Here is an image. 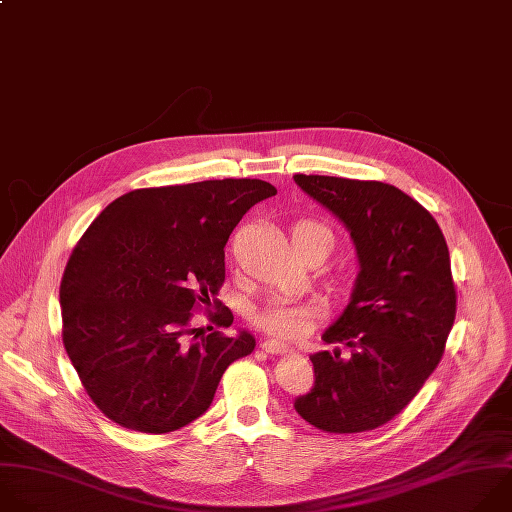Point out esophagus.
<instances>
[{"label":"esophagus","instance_id":"esophagus-1","mask_svg":"<svg viewBox=\"0 0 512 512\" xmlns=\"http://www.w3.org/2000/svg\"><path fill=\"white\" fill-rule=\"evenodd\" d=\"M261 350L267 352V354H287L289 352V346L283 344V342H277V339H265V342H261Z\"/></svg>","mask_w":512,"mask_h":512}]
</instances>
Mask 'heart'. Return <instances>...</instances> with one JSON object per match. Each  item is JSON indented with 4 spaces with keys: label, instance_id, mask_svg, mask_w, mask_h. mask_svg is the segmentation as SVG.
<instances>
[{
    "label": "heart",
    "instance_id": "obj_1",
    "mask_svg": "<svg viewBox=\"0 0 512 512\" xmlns=\"http://www.w3.org/2000/svg\"><path fill=\"white\" fill-rule=\"evenodd\" d=\"M309 237L319 239L321 245L325 247V253L329 251L331 241H333L329 229H325L323 225L313 223V221H303L293 227L291 241H303ZM313 321H315V307H311L307 303L283 299V297L271 299L255 315L257 327L273 337H279V339H301L303 335L309 333V329L313 327Z\"/></svg>",
    "mask_w": 512,
    "mask_h": 512
}]
</instances>
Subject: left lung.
I'll return each mask as SVG.
<instances>
[{
	"label": "left lung",
	"instance_id": "1",
	"mask_svg": "<svg viewBox=\"0 0 512 512\" xmlns=\"http://www.w3.org/2000/svg\"><path fill=\"white\" fill-rule=\"evenodd\" d=\"M350 231L360 271L350 303L321 335L311 390L295 412L323 432L374 430L400 414L438 366L456 315L450 255L434 217L378 181L295 175Z\"/></svg>",
	"mask_w": 512,
	"mask_h": 512
}]
</instances>
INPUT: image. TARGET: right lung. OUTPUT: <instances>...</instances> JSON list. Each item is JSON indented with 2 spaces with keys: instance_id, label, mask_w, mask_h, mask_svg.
I'll return each instance as SVG.
<instances>
[{
  "instance_id": "right-lung-1",
  "label": "right lung",
  "mask_w": 512,
  "mask_h": 512,
  "mask_svg": "<svg viewBox=\"0 0 512 512\" xmlns=\"http://www.w3.org/2000/svg\"><path fill=\"white\" fill-rule=\"evenodd\" d=\"M277 189L223 179L130 191L112 201L72 251L60 285L62 339L92 402L112 422L179 430L207 412L225 370L255 337L193 327L225 281V245L243 215ZM233 323L223 307L211 315Z\"/></svg>"
}]
</instances>
